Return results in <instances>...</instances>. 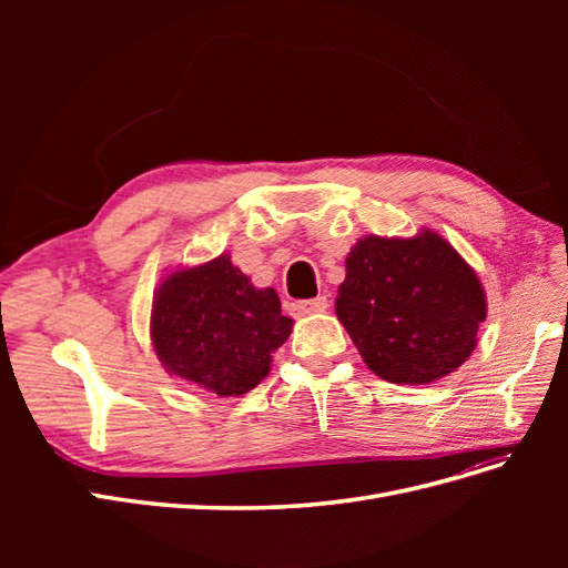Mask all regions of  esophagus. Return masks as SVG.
Segmentation results:
<instances>
[{
    "label": "esophagus",
    "mask_w": 568,
    "mask_h": 568,
    "mask_svg": "<svg viewBox=\"0 0 568 568\" xmlns=\"http://www.w3.org/2000/svg\"><path fill=\"white\" fill-rule=\"evenodd\" d=\"M294 307L301 315H313V313H324L326 307H329V301H326V296H317L311 301H298Z\"/></svg>",
    "instance_id": "34e87169"
}]
</instances>
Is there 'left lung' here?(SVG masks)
<instances>
[{"mask_svg": "<svg viewBox=\"0 0 568 568\" xmlns=\"http://www.w3.org/2000/svg\"><path fill=\"white\" fill-rule=\"evenodd\" d=\"M336 317L376 376L419 386L455 372L471 355L486 320V294L440 234H369L346 257Z\"/></svg>", "mask_w": 568, "mask_h": 568, "instance_id": "1", "label": "left lung"}]
</instances>
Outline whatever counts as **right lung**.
<instances>
[{"label":"right lung","mask_w":568,"mask_h":568,"mask_svg":"<svg viewBox=\"0 0 568 568\" xmlns=\"http://www.w3.org/2000/svg\"><path fill=\"white\" fill-rule=\"evenodd\" d=\"M291 326L277 291L255 288L230 255L170 274L151 311V341L163 367L220 398L265 379Z\"/></svg>","instance_id":"right-lung-1"}]
</instances>
